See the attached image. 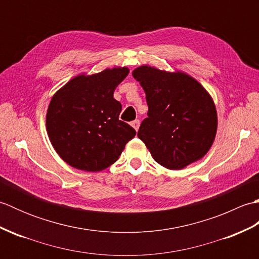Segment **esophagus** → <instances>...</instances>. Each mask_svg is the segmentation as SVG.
<instances>
[{"label": "esophagus", "mask_w": 259, "mask_h": 259, "mask_svg": "<svg viewBox=\"0 0 259 259\" xmlns=\"http://www.w3.org/2000/svg\"><path fill=\"white\" fill-rule=\"evenodd\" d=\"M131 125L134 126V129L137 131L139 129V125H140V121L139 120H135V121H133V122H131Z\"/></svg>", "instance_id": "esophagus-1"}]
</instances>
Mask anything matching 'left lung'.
Masks as SVG:
<instances>
[{"label":"left lung","instance_id":"8db88e82","mask_svg":"<svg viewBox=\"0 0 259 259\" xmlns=\"http://www.w3.org/2000/svg\"><path fill=\"white\" fill-rule=\"evenodd\" d=\"M144 88L148 118L139 139L162 167L180 170L199 160L210 149L217 133L212 98L199 82L185 72L141 65L133 72Z\"/></svg>","mask_w":259,"mask_h":259}]
</instances>
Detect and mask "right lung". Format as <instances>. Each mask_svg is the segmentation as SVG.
Masks as SVG:
<instances>
[{"mask_svg":"<svg viewBox=\"0 0 259 259\" xmlns=\"http://www.w3.org/2000/svg\"><path fill=\"white\" fill-rule=\"evenodd\" d=\"M128 68L80 74L54 93L47 111L49 139L71 167L101 171L118 160L136 130L119 120L121 103L113 92Z\"/></svg>","mask_w":259,"mask_h":259,"instance_id":"1","label":"right lung"}]
</instances>
